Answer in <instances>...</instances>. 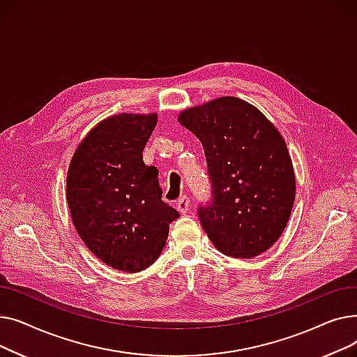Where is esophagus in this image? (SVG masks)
Returning a JSON list of instances; mask_svg holds the SVG:
<instances>
[{"label": "esophagus", "mask_w": 357, "mask_h": 357, "mask_svg": "<svg viewBox=\"0 0 357 357\" xmlns=\"http://www.w3.org/2000/svg\"><path fill=\"white\" fill-rule=\"evenodd\" d=\"M190 207H191V201H190V198L186 197V195H183V197H181V198L178 199V202H176V208H178V211H179L181 214L188 213Z\"/></svg>", "instance_id": "esophagus-1"}]
</instances>
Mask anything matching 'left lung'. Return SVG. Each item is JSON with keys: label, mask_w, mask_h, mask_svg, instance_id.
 <instances>
[{"label": "left lung", "mask_w": 357, "mask_h": 357, "mask_svg": "<svg viewBox=\"0 0 357 357\" xmlns=\"http://www.w3.org/2000/svg\"><path fill=\"white\" fill-rule=\"evenodd\" d=\"M179 123L202 143L213 197L198 217L224 255L249 259L284 233L295 201V174L278 128L252 104L221 97L182 111Z\"/></svg>", "instance_id": "8db88e82"}]
</instances>
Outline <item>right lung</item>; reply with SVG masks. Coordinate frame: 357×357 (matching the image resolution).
<instances>
[{
    "label": "right lung",
    "mask_w": 357,
    "mask_h": 357,
    "mask_svg": "<svg viewBox=\"0 0 357 357\" xmlns=\"http://www.w3.org/2000/svg\"><path fill=\"white\" fill-rule=\"evenodd\" d=\"M158 114H117L93 127L69 165L66 199L85 246L121 272L160 256L179 213L162 201L158 169L143 162Z\"/></svg>",
    "instance_id": "add662e5"
}]
</instances>
